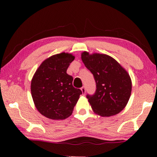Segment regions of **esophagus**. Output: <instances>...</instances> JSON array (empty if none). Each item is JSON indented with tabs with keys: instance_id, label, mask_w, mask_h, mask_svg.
I'll list each match as a JSON object with an SVG mask.
<instances>
[{
	"instance_id": "obj_1",
	"label": "esophagus",
	"mask_w": 157,
	"mask_h": 157,
	"mask_svg": "<svg viewBox=\"0 0 157 157\" xmlns=\"http://www.w3.org/2000/svg\"><path fill=\"white\" fill-rule=\"evenodd\" d=\"M81 91L82 93V95H85V93H86V88H85V86H82L81 88Z\"/></svg>"
}]
</instances>
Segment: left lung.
<instances>
[{
	"label": "left lung",
	"instance_id": "8db88e82",
	"mask_svg": "<svg viewBox=\"0 0 157 157\" xmlns=\"http://www.w3.org/2000/svg\"><path fill=\"white\" fill-rule=\"evenodd\" d=\"M81 59L94 75L96 91L86 98L95 113L109 117L120 113L129 100L132 80L127 71L109 55L84 51Z\"/></svg>",
	"mask_w": 157,
	"mask_h": 157
}]
</instances>
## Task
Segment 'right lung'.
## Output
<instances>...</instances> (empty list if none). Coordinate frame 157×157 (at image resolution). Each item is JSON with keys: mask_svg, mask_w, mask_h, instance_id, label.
I'll return each mask as SVG.
<instances>
[{"mask_svg": "<svg viewBox=\"0 0 157 157\" xmlns=\"http://www.w3.org/2000/svg\"><path fill=\"white\" fill-rule=\"evenodd\" d=\"M75 59L73 54L62 52L47 58L34 73L31 94L39 113L52 120H63L73 113L82 93L74 88L73 78L66 73Z\"/></svg>", "mask_w": 157, "mask_h": 157, "instance_id": "obj_1", "label": "right lung"}]
</instances>
